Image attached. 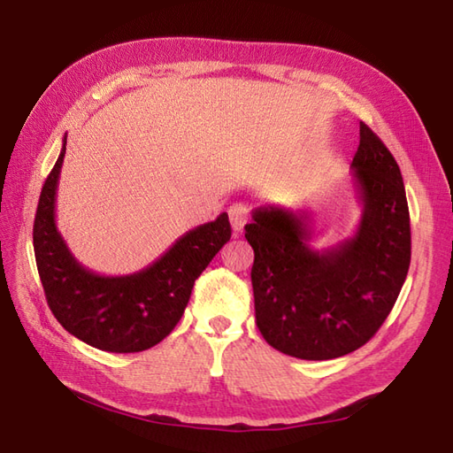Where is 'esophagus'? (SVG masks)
I'll list each match as a JSON object with an SVG mask.
<instances>
[{
	"label": "esophagus",
	"instance_id": "esophagus-1",
	"mask_svg": "<svg viewBox=\"0 0 453 453\" xmlns=\"http://www.w3.org/2000/svg\"><path fill=\"white\" fill-rule=\"evenodd\" d=\"M229 224H232L234 234H242L243 227L247 221H250V208L245 206V203H234V206H229Z\"/></svg>",
	"mask_w": 453,
	"mask_h": 453
}]
</instances>
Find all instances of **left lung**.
I'll return each mask as SVG.
<instances>
[{"label":"left lung","mask_w":453,"mask_h":453,"mask_svg":"<svg viewBox=\"0 0 453 453\" xmlns=\"http://www.w3.org/2000/svg\"><path fill=\"white\" fill-rule=\"evenodd\" d=\"M361 203L356 234L312 250V214L261 206L245 226L257 327L269 345L310 361L365 345L391 312L411 265V216L395 157L359 121L351 163Z\"/></svg>","instance_id":"left-lung-1"}]
</instances>
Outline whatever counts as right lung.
Masks as SVG:
<instances>
[{
  "mask_svg": "<svg viewBox=\"0 0 453 453\" xmlns=\"http://www.w3.org/2000/svg\"><path fill=\"white\" fill-rule=\"evenodd\" d=\"M66 137L44 180L33 226L39 277L60 326L102 351L135 353L163 342L184 314L194 280L232 237L227 214L198 226L143 271L105 277L76 261L57 227V186Z\"/></svg>",
  "mask_w": 453,
  "mask_h": 453,
  "instance_id": "right-lung-1",
  "label": "right lung"
}]
</instances>
